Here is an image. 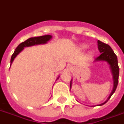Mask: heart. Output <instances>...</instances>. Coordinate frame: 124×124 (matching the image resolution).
Wrapping results in <instances>:
<instances>
[{
	"instance_id": "1",
	"label": "heart",
	"mask_w": 124,
	"mask_h": 124,
	"mask_svg": "<svg viewBox=\"0 0 124 124\" xmlns=\"http://www.w3.org/2000/svg\"><path fill=\"white\" fill-rule=\"evenodd\" d=\"M81 48H82V49H85V48H87L88 45H86V44H83V45H81Z\"/></svg>"
}]
</instances>
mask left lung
<instances>
[{
	"label": "left lung",
	"mask_w": 124,
	"mask_h": 124,
	"mask_svg": "<svg viewBox=\"0 0 124 124\" xmlns=\"http://www.w3.org/2000/svg\"><path fill=\"white\" fill-rule=\"evenodd\" d=\"M98 43V49L99 50V52L101 54L99 57H97L95 59V61H106L108 62V64L110 65L111 72L113 76V81H114V87L113 90L110 93V95L108 98V99L106 101L102 103L101 104H99L97 106H102L104 104H105L106 102L108 101L111 96L113 95V93L115 92V91L117 87V85L118 83V77H119V67H118V58L115 53H114L113 50L111 48V47L108 45L102 43L99 40L97 41ZM71 87V84H70Z\"/></svg>",
	"instance_id": "left-lung-1"
}]
</instances>
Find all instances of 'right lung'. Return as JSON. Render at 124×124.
<instances>
[{
    "label": "right lung",
    "mask_w": 124,
    "mask_h": 124,
    "mask_svg": "<svg viewBox=\"0 0 124 124\" xmlns=\"http://www.w3.org/2000/svg\"><path fill=\"white\" fill-rule=\"evenodd\" d=\"M52 38V36L50 35H43V36L35 37H31L29 39H27L26 41L20 43L19 45L16 48L15 51L14 52L10 60L11 64L12 63L16 57V56L24 48V47L27 46H33L35 45H40V44H45L48 41H49Z\"/></svg>",
    "instance_id": "1"
}]
</instances>
